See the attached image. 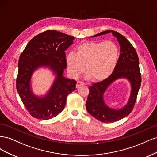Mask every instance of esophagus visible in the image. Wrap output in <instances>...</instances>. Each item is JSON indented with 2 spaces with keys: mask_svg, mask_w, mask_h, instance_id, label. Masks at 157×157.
Returning <instances> with one entry per match:
<instances>
[{
  "mask_svg": "<svg viewBox=\"0 0 157 157\" xmlns=\"http://www.w3.org/2000/svg\"><path fill=\"white\" fill-rule=\"evenodd\" d=\"M84 84L82 82H80V81H78V82H77V85H76V87H77V88H78V87H80V86H83Z\"/></svg>",
  "mask_w": 157,
  "mask_h": 157,
  "instance_id": "1",
  "label": "esophagus"
}]
</instances>
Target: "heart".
Wrapping results in <instances>:
<instances>
[{"label":"heart","instance_id":"b5f03b06","mask_svg":"<svg viewBox=\"0 0 157 157\" xmlns=\"http://www.w3.org/2000/svg\"><path fill=\"white\" fill-rule=\"evenodd\" d=\"M75 51L65 58L68 72L75 78L82 74L86 67L87 77L94 82H101L115 70L118 50L112 41L84 42L78 45Z\"/></svg>","mask_w":157,"mask_h":157}]
</instances>
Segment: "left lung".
<instances>
[{"mask_svg": "<svg viewBox=\"0 0 157 157\" xmlns=\"http://www.w3.org/2000/svg\"><path fill=\"white\" fill-rule=\"evenodd\" d=\"M111 33L120 45V56L115 70L109 77L101 82L93 84L89 87V94L86 103L87 111L97 120L102 122H113L126 117L132 112L141 86V74L139 58L130 42L119 33L113 30L105 31L95 35L96 37ZM124 78L129 82L131 91L127 103L120 109L109 107L105 102L104 94L114 82Z\"/></svg>", "mask_w": 157, "mask_h": 157, "instance_id": "left-lung-1", "label": "left lung"}]
</instances>
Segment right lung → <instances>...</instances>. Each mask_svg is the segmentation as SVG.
<instances>
[{
  "instance_id": "right-lung-1",
  "label": "right lung",
  "mask_w": 157,
  "mask_h": 157,
  "mask_svg": "<svg viewBox=\"0 0 157 157\" xmlns=\"http://www.w3.org/2000/svg\"><path fill=\"white\" fill-rule=\"evenodd\" d=\"M75 37L54 30L35 36L28 42L18 61L17 91L32 117L48 120L62 111L68 95L76 89L77 82L63 76L67 67L65 51L73 43ZM48 68L54 81L44 95H35L32 88V77L36 70Z\"/></svg>"
}]
</instances>
